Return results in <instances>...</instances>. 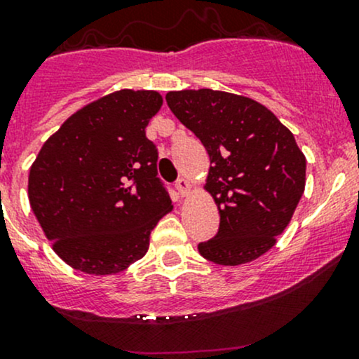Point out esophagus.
Here are the masks:
<instances>
[{
    "label": "esophagus",
    "instance_id": "1",
    "mask_svg": "<svg viewBox=\"0 0 359 359\" xmlns=\"http://www.w3.org/2000/svg\"><path fill=\"white\" fill-rule=\"evenodd\" d=\"M176 188H178L181 196H187L191 191V184L188 183V180H184V178L178 180V183H176Z\"/></svg>",
    "mask_w": 359,
    "mask_h": 359
}]
</instances>
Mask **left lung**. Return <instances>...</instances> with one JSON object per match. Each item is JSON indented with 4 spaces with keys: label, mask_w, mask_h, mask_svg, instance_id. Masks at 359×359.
I'll return each instance as SVG.
<instances>
[{
    "label": "left lung",
    "mask_w": 359,
    "mask_h": 359,
    "mask_svg": "<svg viewBox=\"0 0 359 359\" xmlns=\"http://www.w3.org/2000/svg\"><path fill=\"white\" fill-rule=\"evenodd\" d=\"M165 101L210 159L203 190L221 221L200 255L227 267L257 260L291 222L306 183L304 154L271 109L245 95L198 88L168 92Z\"/></svg>",
    "instance_id": "8db88e82"
}]
</instances>
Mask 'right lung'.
I'll list each match as a JSON object with an SVG mask.
<instances>
[{
    "label": "right lung",
    "mask_w": 359,
    "mask_h": 359,
    "mask_svg": "<svg viewBox=\"0 0 359 359\" xmlns=\"http://www.w3.org/2000/svg\"><path fill=\"white\" fill-rule=\"evenodd\" d=\"M156 90L111 92L73 113L44 142L29 172V202L65 264L92 276L128 269L172 210L145 137Z\"/></svg>",
    "instance_id": "obj_1"
}]
</instances>
